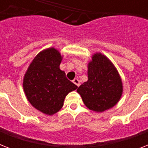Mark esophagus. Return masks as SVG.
Instances as JSON below:
<instances>
[{"instance_id":"esophagus-1","label":"esophagus","mask_w":148,"mask_h":148,"mask_svg":"<svg viewBox=\"0 0 148 148\" xmlns=\"http://www.w3.org/2000/svg\"><path fill=\"white\" fill-rule=\"evenodd\" d=\"M73 82H74V84H75L77 87H79V86L81 85V83H80V81H79V79L77 78H74V81H73Z\"/></svg>"}]
</instances>
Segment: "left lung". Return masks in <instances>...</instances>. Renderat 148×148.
Here are the masks:
<instances>
[{
	"mask_svg": "<svg viewBox=\"0 0 148 148\" xmlns=\"http://www.w3.org/2000/svg\"><path fill=\"white\" fill-rule=\"evenodd\" d=\"M88 78L77 91L88 109L101 113L118 103L123 94L121 77L104 54H93L88 64Z\"/></svg>",
	"mask_w": 148,
	"mask_h": 148,
	"instance_id": "obj_1",
	"label": "left lung"
}]
</instances>
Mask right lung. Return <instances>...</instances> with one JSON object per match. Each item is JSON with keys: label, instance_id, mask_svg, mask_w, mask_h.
Wrapping results in <instances>:
<instances>
[{"label": "right lung", "instance_id": "right-lung-1", "mask_svg": "<svg viewBox=\"0 0 148 148\" xmlns=\"http://www.w3.org/2000/svg\"><path fill=\"white\" fill-rule=\"evenodd\" d=\"M62 59L60 51L54 47L43 50L34 58L24 74L23 88L27 99L45 114L58 112L68 93L77 88L60 69Z\"/></svg>", "mask_w": 148, "mask_h": 148}]
</instances>
